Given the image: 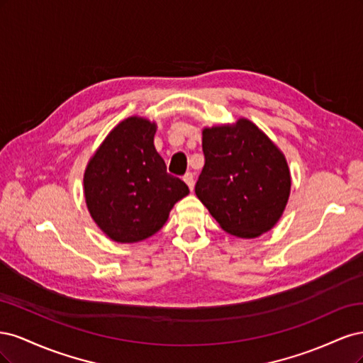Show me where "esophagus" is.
I'll use <instances>...</instances> for the list:
<instances>
[{
	"label": "esophagus",
	"mask_w": 363,
	"mask_h": 363,
	"mask_svg": "<svg viewBox=\"0 0 363 363\" xmlns=\"http://www.w3.org/2000/svg\"><path fill=\"white\" fill-rule=\"evenodd\" d=\"M183 180H184V183L188 184V188L192 191L194 189V186H195V180H194V174L192 172H188V174H184V177H183Z\"/></svg>",
	"instance_id": "esophagus-1"
}]
</instances>
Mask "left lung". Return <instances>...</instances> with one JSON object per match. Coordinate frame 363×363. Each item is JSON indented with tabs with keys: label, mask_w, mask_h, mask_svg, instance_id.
<instances>
[{
	"label": "left lung",
	"mask_w": 363,
	"mask_h": 363,
	"mask_svg": "<svg viewBox=\"0 0 363 363\" xmlns=\"http://www.w3.org/2000/svg\"><path fill=\"white\" fill-rule=\"evenodd\" d=\"M204 168L195 194L224 232L255 239L279 223L291 195L281 150L247 118L203 128Z\"/></svg>",
	"instance_id": "left-lung-1"
}]
</instances>
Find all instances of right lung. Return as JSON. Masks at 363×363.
<instances>
[{
    "mask_svg": "<svg viewBox=\"0 0 363 363\" xmlns=\"http://www.w3.org/2000/svg\"><path fill=\"white\" fill-rule=\"evenodd\" d=\"M157 125L128 116L112 128L87 162L84 200L94 223L118 244L148 239L168 221L188 186L167 172L155 147Z\"/></svg>",
    "mask_w": 363,
    "mask_h": 363,
    "instance_id": "1",
    "label": "right lung"
}]
</instances>
